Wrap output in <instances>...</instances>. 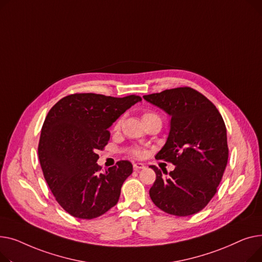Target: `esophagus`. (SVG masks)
<instances>
[{
  "instance_id": "1",
  "label": "esophagus",
  "mask_w": 262,
  "mask_h": 262,
  "mask_svg": "<svg viewBox=\"0 0 262 262\" xmlns=\"http://www.w3.org/2000/svg\"><path fill=\"white\" fill-rule=\"evenodd\" d=\"M133 168L135 169V170H138V169L145 168V165H144L143 163H134V164H133Z\"/></svg>"
}]
</instances>
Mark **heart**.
I'll use <instances>...</instances> for the list:
<instances>
[{
	"mask_svg": "<svg viewBox=\"0 0 262 262\" xmlns=\"http://www.w3.org/2000/svg\"><path fill=\"white\" fill-rule=\"evenodd\" d=\"M150 118H160V117L157 114L151 113V112H147L143 115V120L150 119ZM121 124H122V119L121 118L117 119V121L115 122V125H114V130L115 131L119 130L120 127H121ZM128 151H129L130 155H132L133 157H136V158H140V157L143 156V149L141 147H131V148H129Z\"/></svg>",
	"mask_w": 262,
	"mask_h": 262,
	"instance_id": "obj_1",
	"label": "heart"
}]
</instances>
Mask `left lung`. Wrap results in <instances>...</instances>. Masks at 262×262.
<instances>
[{
  "label": "left lung",
  "instance_id": "obj_1",
  "mask_svg": "<svg viewBox=\"0 0 262 262\" xmlns=\"http://www.w3.org/2000/svg\"><path fill=\"white\" fill-rule=\"evenodd\" d=\"M171 116L166 144L157 160L172 163L173 171L150 166L157 174L150 198L163 211L186 217L202 210L217 192L228 160L226 127L214 104L188 88L143 96Z\"/></svg>",
  "mask_w": 262,
  "mask_h": 262
}]
</instances>
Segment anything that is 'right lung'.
Wrapping results in <instances>:
<instances>
[{"instance_id":"add662e5","label":"right lung","mask_w":262,"mask_h":262,"mask_svg":"<svg viewBox=\"0 0 262 262\" xmlns=\"http://www.w3.org/2000/svg\"><path fill=\"white\" fill-rule=\"evenodd\" d=\"M141 100L136 95L77 93L50 110L41 130L39 161L56 201L73 217L94 219L118 202L132 164L119 161L100 172L96 152L109 142L113 122Z\"/></svg>"}]
</instances>
